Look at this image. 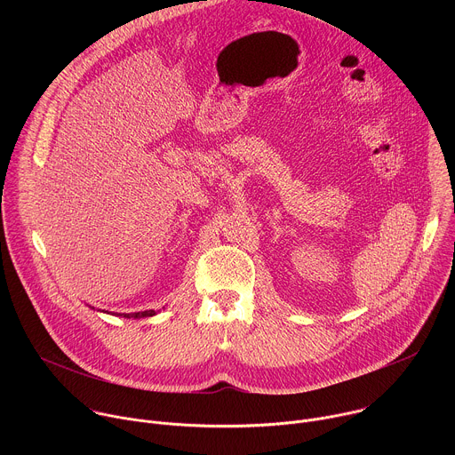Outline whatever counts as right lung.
Masks as SVG:
<instances>
[{
    "instance_id": "right-lung-1",
    "label": "right lung",
    "mask_w": 455,
    "mask_h": 455,
    "mask_svg": "<svg viewBox=\"0 0 455 455\" xmlns=\"http://www.w3.org/2000/svg\"><path fill=\"white\" fill-rule=\"evenodd\" d=\"M125 318H142V316H153L156 315L155 309H149V311H139V313H122Z\"/></svg>"
}]
</instances>
